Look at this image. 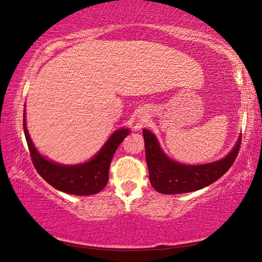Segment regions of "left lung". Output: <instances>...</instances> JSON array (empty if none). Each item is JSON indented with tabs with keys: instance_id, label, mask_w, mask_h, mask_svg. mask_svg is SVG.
Instances as JSON below:
<instances>
[{
	"instance_id": "obj_1",
	"label": "left lung",
	"mask_w": 262,
	"mask_h": 262,
	"mask_svg": "<svg viewBox=\"0 0 262 262\" xmlns=\"http://www.w3.org/2000/svg\"><path fill=\"white\" fill-rule=\"evenodd\" d=\"M143 136L150 184L162 194L194 192L215 183L231 167L242 143L241 136L232 151L221 161L203 165H184L171 161L162 151L157 139L151 132L143 129Z\"/></svg>"
}]
</instances>
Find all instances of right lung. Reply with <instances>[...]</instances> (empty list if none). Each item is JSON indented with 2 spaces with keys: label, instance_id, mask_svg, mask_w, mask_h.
I'll return each instance as SVG.
<instances>
[{
  "label": "right lung",
  "instance_id": "right-lung-1",
  "mask_svg": "<svg viewBox=\"0 0 262 262\" xmlns=\"http://www.w3.org/2000/svg\"><path fill=\"white\" fill-rule=\"evenodd\" d=\"M23 127L29 151L33 166L43 180L61 192L74 195H92L99 193L108 181V168L114 152L122 140L129 134L128 129H119L114 132L100 151L91 159L79 165H59L47 161L34 148L32 141L26 129L25 113L23 118Z\"/></svg>",
  "mask_w": 262,
  "mask_h": 262
}]
</instances>
